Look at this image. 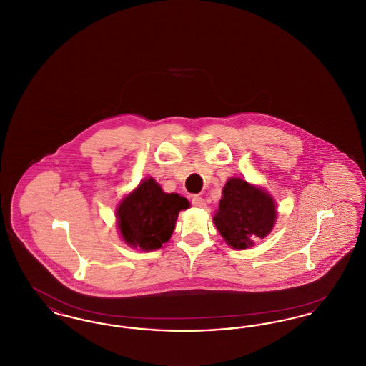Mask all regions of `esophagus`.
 I'll return each mask as SVG.
<instances>
[{"label": "esophagus", "instance_id": "esophagus-1", "mask_svg": "<svg viewBox=\"0 0 366 366\" xmlns=\"http://www.w3.org/2000/svg\"><path fill=\"white\" fill-rule=\"evenodd\" d=\"M192 204H193L194 207L203 209V207H206V200H204L202 196H199V194H194V196L192 197Z\"/></svg>", "mask_w": 366, "mask_h": 366}]
</instances>
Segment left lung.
<instances>
[{
	"instance_id": "1",
	"label": "left lung",
	"mask_w": 366,
	"mask_h": 366,
	"mask_svg": "<svg viewBox=\"0 0 366 366\" xmlns=\"http://www.w3.org/2000/svg\"><path fill=\"white\" fill-rule=\"evenodd\" d=\"M214 217V224L230 247L244 249L263 239L276 222L273 199L242 178H230Z\"/></svg>"
}]
</instances>
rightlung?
Returning <instances> with one entry per match:
<instances>
[{"label":"right lung","mask_w":366,"mask_h":366,"mask_svg":"<svg viewBox=\"0 0 366 366\" xmlns=\"http://www.w3.org/2000/svg\"><path fill=\"white\" fill-rule=\"evenodd\" d=\"M188 207L185 197L164 193L152 178L144 179L123 199L117 211L123 240L144 251L160 248L169 242L178 212Z\"/></svg>","instance_id":"obj_1"}]
</instances>
